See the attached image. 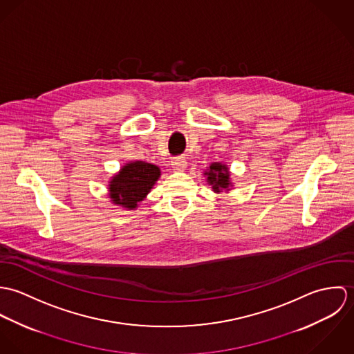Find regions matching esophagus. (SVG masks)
I'll return each mask as SVG.
<instances>
[{
    "label": "esophagus",
    "mask_w": 354,
    "mask_h": 354,
    "mask_svg": "<svg viewBox=\"0 0 354 354\" xmlns=\"http://www.w3.org/2000/svg\"><path fill=\"white\" fill-rule=\"evenodd\" d=\"M171 167L176 170V171H183L185 167H187V160L184 156H176L173 158L171 160Z\"/></svg>",
    "instance_id": "obj_1"
}]
</instances>
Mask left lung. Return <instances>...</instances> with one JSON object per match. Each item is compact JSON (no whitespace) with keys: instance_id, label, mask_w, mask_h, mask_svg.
Listing matches in <instances>:
<instances>
[{"instance_id":"obj_1","label":"left lung","mask_w":354,"mask_h":354,"mask_svg":"<svg viewBox=\"0 0 354 354\" xmlns=\"http://www.w3.org/2000/svg\"><path fill=\"white\" fill-rule=\"evenodd\" d=\"M204 176L207 177V183H208V185H211V188L215 194L230 191V188H232L230 173H229V167L226 165L214 162L204 171Z\"/></svg>"}]
</instances>
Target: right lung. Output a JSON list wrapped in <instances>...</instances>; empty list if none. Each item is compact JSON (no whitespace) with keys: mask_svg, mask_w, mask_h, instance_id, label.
Wrapping results in <instances>:
<instances>
[{"mask_svg":"<svg viewBox=\"0 0 354 354\" xmlns=\"http://www.w3.org/2000/svg\"><path fill=\"white\" fill-rule=\"evenodd\" d=\"M160 177V169L143 160L124 165L109 183V196L111 202L127 209H133L151 191Z\"/></svg>","mask_w":354,"mask_h":354,"instance_id":"add662e5","label":"right lung"}]
</instances>
